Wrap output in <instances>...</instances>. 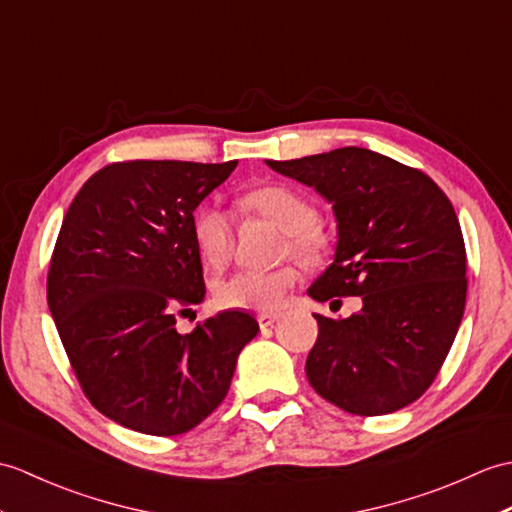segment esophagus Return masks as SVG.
<instances>
[{
  "mask_svg": "<svg viewBox=\"0 0 512 512\" xmlns=\"http://www.w3.org/2000/svg\"><path fill=\"white\" fill-rule=\"evenodd\" d=\"M279 316L281 314H277V312H259L257 314V323H259V327L261 329H266V327H272L279 320Z\"/></svg>",
  "mask_w": 512,
  "mask_h": 512,
  "instance_id": "obj_1",
  "label": "esophagus"
}]
</instances>
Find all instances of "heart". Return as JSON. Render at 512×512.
Wrapping results in <instances>:
<instances>
[{
  "label": "heart",
  "mask_w": 512,
  "mask_h": 512,
  "mask_svg": "<svg viewBox=\"0 0 512 512\" xmlns=\"http://www.w3.org/2000/svg\"><path fill=\"white\" fill-rule=\"evenodd\" d=\"M242 207L277 224L285 231V251L305 261H316L329 244L327 233L316 220L314 202L299 189L270 183L242 196ZM192 235L200 257L211 268L229 264L235 246L233 216L218 202L200 205L192 218ZM301 272L292 261L270 270H240L216 283V301L229 310L272 312L285 303V296L299 281Z\"/></svg>",
  "instance_id": "heart-1"
}]
</instances>
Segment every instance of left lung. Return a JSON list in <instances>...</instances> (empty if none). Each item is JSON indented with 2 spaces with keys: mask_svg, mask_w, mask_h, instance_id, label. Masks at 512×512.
I'll return each mask as SVG.
<instances>
[{
  "mask_svg": "<svg viewBox=\"0 0 512 512\" xmlns=\"http://www.w3.org/2000/svg\"><path fill=\"white\" fill-rule=\"evenodd\" d=\"M266 163L334 202L336 259L312 299L364 303L342 320L314 314L312 388L360 417L406 408L432 386L465 314L467 251L449 198L425 172L366 148Z\"/></svg>",
  "mask_w": 512,
  "mask_h": 512,
  "instance_id": "8db88e82",
  "label": "left lung"
}]
</instances>
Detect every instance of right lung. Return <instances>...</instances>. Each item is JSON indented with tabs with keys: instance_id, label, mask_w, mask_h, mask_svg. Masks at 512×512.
<instances>
[{
	"instance_id": "right-lung-1",
	"label": "right lung",
	"mask_w": 512,
	"mask_h": 512,
	"mask_svg": "<svg viewBox=\"0 0 512 512\" xmlns=\"http://www.w3.org/2000/svg\"><path fill=\"white\" fill-rule=\"evenodd\" d=\"M237 161H117L71 202L47 272V305L85 397L152 436L185 434L227 397L259 325L220 312L178 334L205 296L194 209Z\"/></svg>"
}]
</instances>
